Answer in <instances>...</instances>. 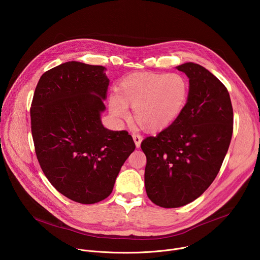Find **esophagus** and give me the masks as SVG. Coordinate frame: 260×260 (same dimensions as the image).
<instances>
[{
  "label": "esophagus",
  "mask_w": 260,
  "mask_h": 260,
  "mask_svg": "<svg viewBox=\"0 0 260 260\" xmlns=\"http://www.w3.org/2000/svg\"><path fill=\"white\" fill-rule=\"evenodd\" d=\"M133 139H134V142L136 144V147L139 148L141 146V142H142L143 138L140 135H133Z\"/></svg>",
  "instance_id": "1"
}]
</instances>
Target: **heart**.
Listing matches in <instances>:
<instances>
[{"mask_svg": "<svg viewBox=\"0 0 260 260\" xmlns=\"http://www.w3.org/2000/svg\"><path fill=\"white\" fill-rule=\"evenodd\" d=\"M188 94V80L179 73L139 72L119 81L117 93L109 96V109L116 117L126 118L131 106L137 124L145 132L157 133L179 118Z\"/></svg>", "mask_w": 260, "mask_h": 260, "instance_id": "b5f03b06", "label": "heart"}]
</instances>
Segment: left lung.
<instances>
[{"label": "left lung", "mask_w": 260, "mask_h": 260, "mask_svg": "<svg viewBox=\"0 0 260 260\" xmlns=\"http://www.w3.org/2000/svg\"><path fill=\"white\" fill-rule=\"evenodd\" d=\"M189 79L188 100L179 118L141 148L147 157L145 188L162 208L201 197L215 180L233 136L234 111L226 87L201 64L176 67Z\"/></svg>", "instance_id": "1"}]
</instances>
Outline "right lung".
<instances>
[{
    "label": "right lung",
    "instance_id": "1",
    "mask_svg": "<svg viewBox=\"0 0 260 260\" xmlns=\"http://www.w3.org/2000/svg\"><path fill=\"white\" fill-rule=\"evenodd\" d=\"M106 68L72 60L45 72L30 108L37 158L53 187L80 204L108 198L136 145L125 131L101 120L109 79Z\"/></svg>",
    "mask_w": 260,
    "mask_h": 260
}]
</instances>
